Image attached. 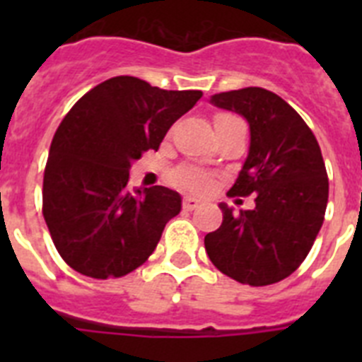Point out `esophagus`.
Wrapping results in <instances>:
<instances>
[{
	"mask_svg": "<svg viewBox=\"0 0 362 362\" xmlns=\"http://www.w3.org/2000/svg\"><path fill=\"white\" fill-rule=\"evenodd\" d=\"M199 204H201V201L197 199V197H194V196H187L183 199V209L185 210H196Z\"/></svg>",
	"mask_w": 362,
	"mask_h": 362,
	"instance_id": "esophagus-1",
	"label": "esophagus"
}]
</instances>
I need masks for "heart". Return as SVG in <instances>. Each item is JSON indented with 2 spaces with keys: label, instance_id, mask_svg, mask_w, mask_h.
Returning a JSON list of instances; mask_svg holds the SVG:
<instances>
[{
  "label": "heart",
  "instance_id": "heart-1",
  "mask_svg": "<svg viewBox=\"0 0 362 362\" xmlns=\"http://www.w3.org/2000/svg\"><path fill=\"white\" fill-rule=\"evenodd\" d=\"M232 119H238V117L230 116V114H217L216 124L225 123V121H232ZM177 181L183 185V187L192 188V190H206V188L210 187L209 175L196 170V168H181V170L177 172Z\"/></svg>",
  "mask_w": 362,
  "mask_h": 362
}]
</instances>
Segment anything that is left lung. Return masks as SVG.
<instances>
[{
	"label": "left lung",
	"mask_w": 362,
	"mask_h": 362,
	"mask_svg": "<svg viewBox=\"0 0 362 362\" xmlns=\"http://www.w3.org/2000/svg\"><path fill=\"white\" fill-rule=\"evenodd\" d=\"M210 103L248 121L250 148L230 194H255V206L235 214L221 203L223 223L204 235L206 254L243 284L279 283L305 261L325 221L328 175L319 143L283 98L259 86L214 94Z\"/></svg>",
	"instance_id": "obj_1"
}]
</instances>
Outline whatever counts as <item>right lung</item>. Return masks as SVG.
Wrapping results in <instances>:
<instances>
[{"label": "right lung", "instance_id": "1", "mask_svg": "<svg viewBox=\"0 0 362 362\" xmlns=\"http://www.w3.org/2000/svg\"><path fill=\"white\" fill-rule=\"evenodd\" d=\"M203 95L117 76L86 92L62 121L43 177V217L65 263L94 279L121 277L156 250L181 212L166 187L129 188V172Z\"/></svg>", "mask_w": 362, "mask_h": 362}]
</instances>
